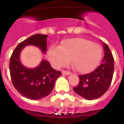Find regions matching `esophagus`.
<instances>
[{
  "instance_id": "1",
  "label": "esophagus",
  "mask_w": 124,
  "mask_h": 124,
  "mask_svg": "<svg viewBox=\"0 0 124 124\" xmlns=\"http://www.w3.org/2000/svg\"><path fill=\"white\" fill-rule=\"evenodd\" d=\"M62 73L63 75H70V72L69 71H65V70H63L62 71Z\"/></svg>"
}]
</instances>
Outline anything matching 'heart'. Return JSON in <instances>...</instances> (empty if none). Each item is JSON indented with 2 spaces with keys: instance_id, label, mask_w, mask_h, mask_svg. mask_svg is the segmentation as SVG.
<instances>
[{
  "instance_id": "b5f03b06",
  "label": "heart",
  "mask_w": 124,
  "mask_h": 124,
  "mask_svg": "<svg viewBox=\"0 0 124 124\" xmlns=\"http://www.w3.org/2000/svg\"><path fill=\"white\" fill-rule=\"evenodd\" d=\"M49 59L54 68L72 65L80 73H87L96 67L101 60L102 51L99 45L82 38L70 39L60 47L53 46L47 52Z\"/></svg>"
}]
</instances>
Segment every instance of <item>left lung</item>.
I'll list each match as a JSON object with an SVG mask.
<instances>
[{"mask_svg":"<svg viewBox=\"0 0 124 124\" xmlns=\"http://www.w3.org/2000/svg\"><path fill=\"white\" fill-rule=\"evenodd\" d=\"M104 54L102 63L90 73L78 76L80 81L73 90L87 100H93L102 96L108 91L113 79L114 73V58L112 53L104 44Z\"/></svg>","mask_w":124,"mask_h":124,"instance_id":"left-lung-1","label":"left lung"}]
</instances>
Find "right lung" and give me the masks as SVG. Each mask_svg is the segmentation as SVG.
<instances>
[{
	"label": "right lung",
	"mask_w": 124,
	"mask_h": 124,
	"mask_svg": "<svg viewBox=\"0 0 124 124\" xmlns=\"http://www.w3.org/2000/svg\"><path fill=\"white\" fill-rule=\"evenodd\" d=\"M47 37L42 34L31 36L16 46L11 56L9 71L13 85L20 94L30 100L41 99L50 94L56 80L61 75V72L52 68L47 60H42L39 66L33 69L26 68L20 62V51L26 46H35L45 53Z\"/></svg>",
	"instance_id": "add662e5"
}]
</instances>
